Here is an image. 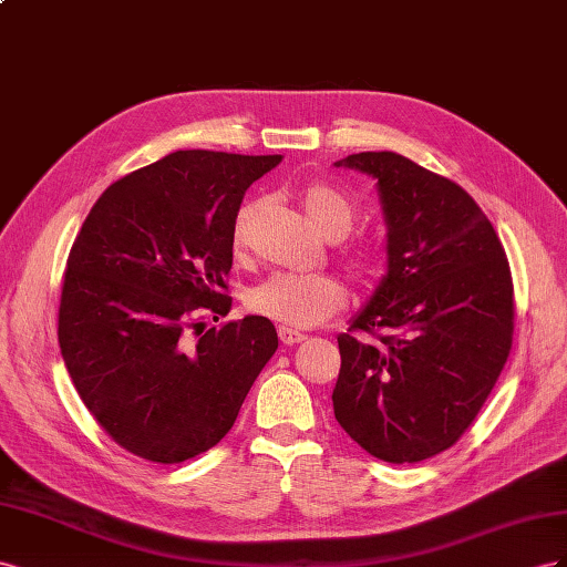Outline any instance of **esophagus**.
Instances as JSON below:
<instances>
[{"label":"esophagus","instance_id":"34e87169","mask_svg":"<svg viewBox=\"0 0 567 567\" xmlns=\"http://www.w3.org/2000/svg\"><path fill=\"white\" fill-rule=\"evenodd\" d=\"M278 334H280V342L287 344V347H295V344H299V342H303V339H306L303 332L292 330V328H280Z\"/></svg>","mask_w":567,"mask_h":567}]
</instances>
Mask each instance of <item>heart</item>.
Wrapping results in <instances>:
<instances>
[{
  "label": "heart",
  "mask_w": 567,
  "mask_h": 567,
  "mask_svg": "<svg viewBox=\"0 0 567 567\" xmlns=\"http://www.w3.org/2000/svg\"><path fill=\"white\" fill-rule=\"evenodd\" d=\"M299 199L306 214L326 235L344 237L351 230L355 208L339 189L330 185H309L301 189ZM254 208V204H247L235 218L230 233V247L235 254H241L247 247V225ZM344 258L363 282H373L382 275V261L375 249L351 247ZM344 303L347 287L334 275L280 272L251 287L247 295L249 311L292 330L318 326V322L334 316Z\"/></svg>",
  "instance_id": "obj_1"
}]
</instances>
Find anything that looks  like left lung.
Listing matches in <instances>:
<instances>
[{
    "mask_svg": "<svg viewBox=\"0 0 567 567\" xmlns=\"http://www.w3.org/2000/svg\"><path fill=\"white\" fill-rule=\"evenodd\" d=\"M334 166L375 177L386 223V275L337 337L334 417L370 456L425 461L461 440L504 370L515 316L508 258L449 177L394 152Z\"/></svg>",
    "mask_w": 567,
    "mask_h": 567,
    "instance_id": "1",
    "label": "left lung"
}]
</instances>
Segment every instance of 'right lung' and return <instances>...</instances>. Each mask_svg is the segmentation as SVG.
I'll return each mask as SVG.
<instances>
[{
  "instance_id": "1",
  "label": "right lung",
  "mask_w": 567,
  "mask_h": 567,
  "mask_svg": "<svg viewBox=\"0 0 567 567\" xmlns=\"http://www.w3.org/2000/svg\"><path fill=\"white\" fill-rule=\"evenodd\" d=\"M280 154L185 150L113 183L87 214L59 306L63 363L113 442L152 463H183L235 425L278 349L264 316H228L225 278L241 197Z\"/></svg>"
}]
</instances>
